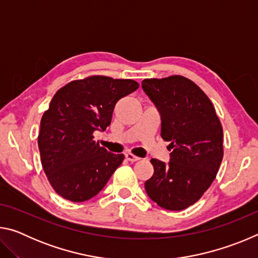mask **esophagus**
Wrapping results in <instances>:
<instances>
[{
  "instance_id": "esophagus-1",
  "label": "esophagus",
  "mask_w": 258,
  "mask_h": 258,
  "mask_svg": "<svg viewBox=\"0 0 258 258\" xmlns=\"http://www.w3.org/2000/svg\"><path fill=\"white\" fill-rule=\"evenodd\" d=\"M125 157H126V159L130 160V161H132V163H134V161H138V160H140L139 157L134 156L133 154H131V152H126V154H125Z\"/></svg>"
}]
</instances>
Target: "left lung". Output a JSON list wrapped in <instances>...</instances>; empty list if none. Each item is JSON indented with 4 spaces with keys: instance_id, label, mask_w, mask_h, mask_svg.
<instances>
[{
    "instance_id": "left-lung-1",
    "label": "left lung",
    "mask_w": 258,
    "mask_h": 258,
    "mask_svg": "<svg viewBox=\"0 0 258 258\" xmlns=\"http://www.w3.org/2000/svg\"><path fill=\"white\" fill-rule=\"evenodd\" d=\"M160 116V137L169 142V161L151 159L145 183L158 206L182 211L202 198L223 158V130L215 108L194 82L182 76L142 81Z\"/></svg>"
}]
</instances>
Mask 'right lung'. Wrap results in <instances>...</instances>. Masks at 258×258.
I'll return each instance as SVG.
<instances>
[{
  "label": "right lung",
  "mask_w": 258,
  "mask_h": 258,
  "mask_svg": "<svg viewBox=\"0 0 258 258\" xmlns=\"http://www.w3.org/2000/svg\"><path fill=\"white\" fill-rule=\"evenodd\" d=\"M132 80L91 76L71 82L52 98L43 113L38 149L47 180L58 195L74 203L97 196L121 164L93 140L106 130L118 100L138 90Z\"/></svg>",
  "instance_id": "add662e5"
}]
</instances>
